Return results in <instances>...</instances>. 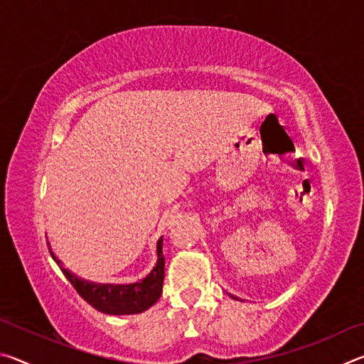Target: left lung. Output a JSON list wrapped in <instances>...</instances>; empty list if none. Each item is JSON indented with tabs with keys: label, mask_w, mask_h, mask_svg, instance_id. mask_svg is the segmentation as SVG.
Masks as SVG:
<instances>
[{
	"label": "left lung",
	"mask_w": 364,
	"mask_h": 364,
	"mask_svg": "<svg viewBox=\"0 0 364 364\" xmlns=\"http://www.w3.org/2000/svg\"><path fill=\"white\" fill-rule=\"evenodd\" d=\"M231 297H232V299H234V300H239V299H237V297H234V295H231Z\"/></svg>",
	"instance_id": "obj_1"
}]
</instances>
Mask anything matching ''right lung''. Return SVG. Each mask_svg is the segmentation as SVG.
Wrapping results in <instances>:
<instances>
[{
  "instance_id": "right-lung-1",
  "label": "right lung",
  "mask_w": 364,
  "mask_h": 364,
  "mask_svg": "<svg viewBox=\"0 0 364 364\" xmlns=\"http://www.w3.org/2000/svg\"><path fill=\"white\" fill-rule=\"evenodd\" d=\"M164 239L157 241V263L149 274L143 281L133 282V284H97L78 278L69 269L63 267L59 258L53 254L54 262L59 264L60 271L75 287L80 297L88 301L97 311L106 315H136L151 308L162 295L164 278H165V258L162 252ZM49 247V242H48Z\"/></svg>"
}]
</instances>
